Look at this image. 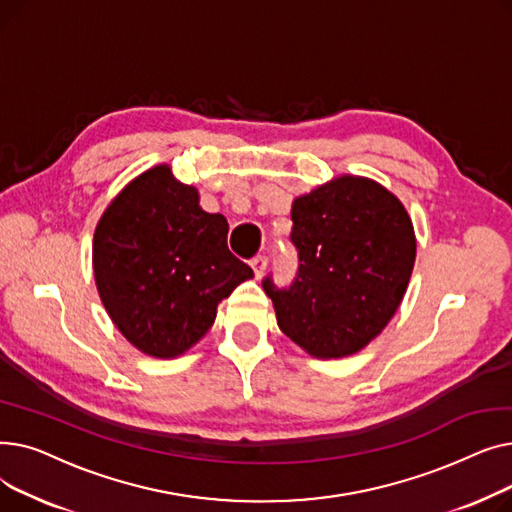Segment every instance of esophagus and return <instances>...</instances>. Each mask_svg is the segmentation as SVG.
Listing matches in <instances>:
<instances>
[{"mask_svg": "<svg viewBox=\"0 0 512 512\" xmlns=\"http://www.w3.org/2000/svg\"><path fill=\"white\" fill-rule=\"evenodd\" d=\"M251 267H253V272H255V278L259 280L265 274V270H267V257L265 255H255L251 259Z\"/></svg>", "mask_w": 512, "mask_h": 512, "instance_id": "34e87169", "label": "esophagus"}]
</instances>
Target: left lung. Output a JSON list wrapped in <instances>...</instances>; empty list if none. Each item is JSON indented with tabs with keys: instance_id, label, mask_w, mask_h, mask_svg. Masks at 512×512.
I'll use <instances>...</instances> for the list:
<instances>
[{
	"instance_id": "8db88e82",
	"label": "left lung",
	"mask_w": 512,
	"mask_h": 512,
	"mask_svg": "<svg viewBox=\"0 0 512 512\" xmlns=\"http://www.w3.org/2000/svg\"><path fill=\"white\" fill-rule=\"evenodd\" d=\"M290 215L297 278L284 288L272 274L261 282L278 326L313 357L353 355L407 292L417 249L409 213L378 182L342 176L294 199Z\"/></svg>"
}]
</instances>
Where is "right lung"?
I'll list each match as a JSON object with an SVG mask.
<instances>
[{
	"label": "right lung",
	"instance_id": "1",
	"mask_svg": "<svg viewBox=\"0 0 512 512\" xmlns=\"http://www.w3.org/2000/svg\"><path fill=\"white\" fill-rule=\"evenodd\" d=\"M99 297L143 353L176 357L213 324L218 303L253 270L228 249L222 213L199 207L197 188L168 166L132 180L105 209L93 238Z\"/></svg>",
	"mask_w": 512,
	"mask_h": 512
}]
</instances>
